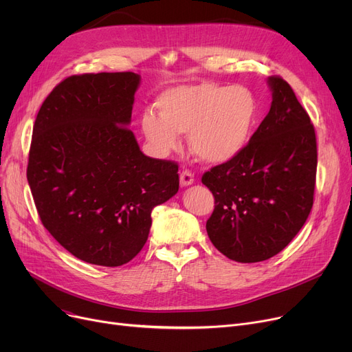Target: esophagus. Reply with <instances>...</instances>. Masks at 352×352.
Listing matches in <instances>:
<instances>
[{
  "instance_id": "34e87169",
  "label": "esophagus",
  "mask_w": 352,
  "mask_h": 352,
  "mask_svg": "<svg viewBox=\"0 0 352 352\" xmlns=\"http://www.w3.org/2000/svg\"><path fill=\"white\" fill-rule=\"evenodd\" d=\"M179 184H181V187H188V186H191V184H194L192 173L188 171V170L181 171V174H179Z\"/></svg>"
}]
</instances>
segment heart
<instances>
[{
	"label": "heart",
	"mask_w": 352,
	"mask_h": 352,
	"mask_svg": "<svg viewBox=\"0 0 352 352\" xmlns=\"http://www.w3.org/2000/svg\"><path fill=\"white\" fill-rule=\"evenodd\" d=\"M158 114L146 109L141 129L154 150L165 155L188 134L192 154L207 164H226L241 154L252 135L258 104L243 87L197 82L164 91L155 102Z\"/></svg>",
	"instance_id": "1"
}]
</instances>
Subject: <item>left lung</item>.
<instances>
[{
  "mask_svg": "<svg viewBox=\"0 0 352 352\" xmlns=\"http://www.w3.org/2000/svg\"><path fill=\"white\" fill-rule=\"evenodd\" d=\"M267 82L271 108L245 150L202 175L215 198L208 236L236 263L265 261L283 251L314 204V125L287 81L270 77Z\"/></svg>",
  "mask_w": 352,
  "mask_h": 352,
  "instance_id": "obj_1",
  "label": "left lung"
}]
</instances>
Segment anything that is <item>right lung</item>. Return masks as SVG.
<instances>
[{
  "label": "right lung",
  "instance_id": "obj_1",
  "mask_svg": "<svg viewBox=\"0 0 352 352\" xmlns=\"http://www.w3.org/2000/svg\"><path fill=\"white\" fill-rule=\"evenodd\" d=\"M140 84L134 72L68 77L34 124L27 179L41 223L94 265L131 261L154 207L178 192V165L144 155L128 128Z\"/></svg>",
  "mask_w": 352,
  "mask_h": 352
}]
</instances>
